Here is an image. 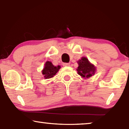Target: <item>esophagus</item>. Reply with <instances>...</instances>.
Segmentation results:
<instances>
[{"label":"esophagus","instance_id":"obj_1","mask_svg":"<svg viewBox=\"0 0 129 129\" xmlns=\"http://www.w3.org/2000/svg\"><path fill=\"white\" fill-rule=\"evenodd\" d=\"M62 65L64 67H69L70 66V64L69 63H63Z\"/></svg>","mask_w":129,"mask_h":129}]
</instances>
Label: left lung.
Instances as JSON below:
<instances>
[{"instance_id": "left-lung-1", "label": "left lung", "mask_w": 129, "mask_h": 129, "mask_svg": "<svg viewBox=\"0 0 129 129\" xmlns=\"http://www.w3.org/2000/svg\"><path fill=\"white\" fill-rule=\"evenodd\" d=\"M78 67L77 69V73L82 77L88 78L94 75L95 67L91 64L85 57H82L78 61Z\"/></svg>"}]
</instances>
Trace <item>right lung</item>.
<instances>
[{"mask_svg": "<svg viewBox=\"0 0 129 129\" xmlns=\"http://www.w3.org/2000/svg\"><path fill=\"white\" fill-rule=\"evenodd\" d=\"M60 69V66L58 65L55 67L50 61H47L45 64V66L42 71V73L45 79L53 77L57 73L58 70Z\"/></svg>", "mask_w": 129, "mask_h": 129, "instance_id": "right-lung-1", "label": "right lung"}]
</instances>
